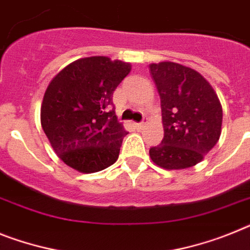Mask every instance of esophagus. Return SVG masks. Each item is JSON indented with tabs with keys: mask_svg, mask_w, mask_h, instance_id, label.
Here are the masks:
<instances>
[{
	"mask_svg": "<svg viewBox=\"0 0 250 250\" xmlns=\"http://www.w3.org/2000/svg\"><path fill=\"white\" fill-rule=\"evenodd\" d=\"M145 125H146V123H145V122H142V123H135V127L137 129H142Z\"/></svg>",
	"mask_w": 250,
	"mask_h": 250,
	"instance_id": "34e87169",
	"label": "esophagus"
}]
</instances>
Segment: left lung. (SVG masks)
<instances>
[{
	"instance_id": "left-lung-1",
	"label": "left lung",
	"mask_w": 250,
	"mask_h": 250,
	"mask_svg": "<svg viewBox=\"0 0 250 250\" xmlns=\"http://www.w3.org/2000/svg\"><path fill=\"white\" fill-rule=\"evenodd\" d=\"M160 95L164 138L150 148L155 164L167 170L194 167L217 144L222 106L215 90L196 70L175 62L150 64Z\"/></svg>"
}]
</instances>
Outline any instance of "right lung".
<instances>
[{"label": "right lung", "mask_w": 250, "mask_h": 250, "mask_svg": "<svg viewBox=\"0 0 250 250\" xmlns=\"http://www.w3.org/2000/svg\"><path fill=\"white\" fill-rule=\"evenodd\" d=\"M131 68L127 62L95 56L75 61L50 81L42 103L41 123L64 164L89 174L117 161L127 131L108 108Z\"/></svg>", "instance_id": "obj_1"}]
</instances>
